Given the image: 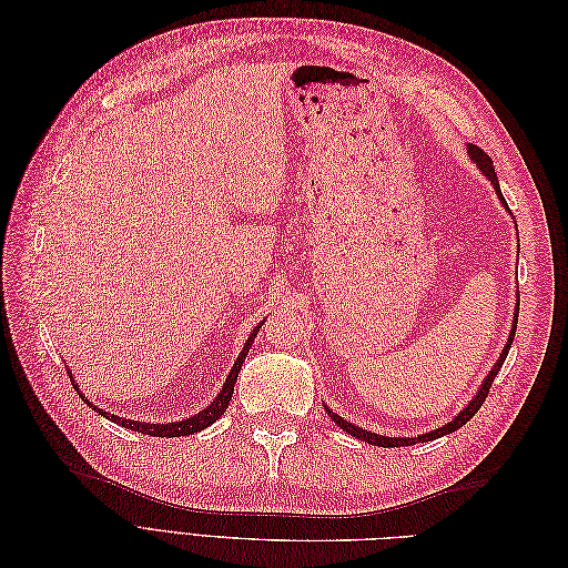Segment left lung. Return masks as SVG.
I'll list each match as a JSON object with an SVG mask.
<instances>
[{
  "mask_svg": "<svg viewBox=\"0 0 568 568\" xmlns=\"http://www.w3.org/2000/svg\"><path fill=\"white\" fill-rule=\"evenodd\" d=\"M469 156L476 161V165H478L480 170H484V175L493 182L497 196H500V199H503V203H505V196H503V192H500V182H497L495 168H493V161H490L488 153H486L484 149H478L476 144H469ZM505 205H507V203H505ZM517 322H519V307H517V315H514V329H511V334H509L507 346H505V351H503L500 359H497L495 367L490 369V374L486 376L484 386H480V390L476 393V398L459 412V417H455L450 424H445V426L436 428V432H432V434H422V436H417V438H388V436H376V434L363 432V428H359V426H353V424H351V422H346V419H341L338 415H334L332 409H326V412H329V417H332V419L343 428V432L351 434V436H355V438H359V440H365V443H369V445H379V448H400V445H415V443H426V440H436V438H440V436H448V434L457 432L459 426L467 424V422L476 415V412L480 409V405L486 403V398H488V390H490V386H493V382H495V376H497V372H500L503 363L507 359V353H509V348H511L514 332H517Z\"/></svg>",
  "mask_w": 568,
  "mask_h": 568,
  "instance_id": "obj_1",
  "label": "left lung"
}]
</instances>
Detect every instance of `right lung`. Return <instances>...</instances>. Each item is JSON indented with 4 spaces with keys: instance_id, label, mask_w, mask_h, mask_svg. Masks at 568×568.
<instances>
[{
    "instance_id": "add662e5",
    "label": "right lung",
    "mask_w": 568,
    "mask_h": 568,
    "mask_svg": "<svg viewBox=\"0 0 568 568\" xmlns=\"http://www.w3.org/2000/svg\"><path fill=\"white\" fill-rule=\"evenodd\" d=\"M257 329H261V324H257ZM257 329H253V334H251V338L246 341V346H244L242 355L236 357V363H234V367H232V372H230V376H227V382H225V386H222V390H220L217 398L213 400V405L201 409L199 415L189 417V419H182V422H175V424H144V422H134V419H123V417L109 415V412H104V409H99V412H101V415H104L106 419L115 422V424H123L125 428H132V432H136V434H146V436H153V438L189 436V434L201 432V428L211 426L215 419H220L222 415H225V409H227V405H230V400H232L236 376H239V372H242V365H244V359H246V355H248V348H251V343H253ZM75 388H78V386H75ZM82 398H84V395H82ZM92 407H94V405H92ZM94 409H97V407H94Z\"/></svg>"
}]
</instances>
